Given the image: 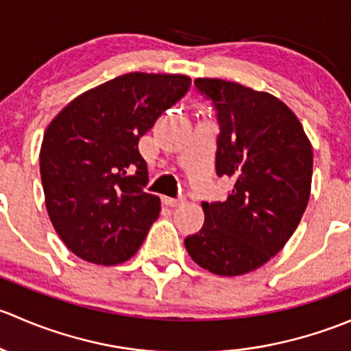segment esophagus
<instances>
[{"mask_svg":"<svg viewBox=\"0 0 351 351\" xmlns=\"http://www.w3.org/2000/svg\"><path fill=\"white\" fill-rule=\"evenodd\" d=\"M162 202H165L168 207H180V205L185 204V200H182V198H171V197H165L162 198Z\"/></svg>","mask_w":351,"mask_h":351,"instance_id":"obj_1","label":"esophagus"}]
</instances>
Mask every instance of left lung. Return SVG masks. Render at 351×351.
<instances>
[{
    "mask_svg": "<svg viewBox=\"0 0 351 351\" xmlns=\"http://www.w3.org/2000/svg\"><path fill=\"white\" fill-rule=\"evenodd\" d=\"M217 108L215 169L234 180L224 202H204L205 221L185 247L221 277L250 274L275 256L299 226L311 195L313 146L282 100L232 81L197 77Z\"/></svg>",
    "mask_w": 351,
    "mask_h": 351,
    "instance_id": "1",
    "label": "left lung"
}]
</instances>
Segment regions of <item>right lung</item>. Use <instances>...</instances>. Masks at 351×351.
I'll return each instance as SVG.
<instances>
[{
  "instance_id": "add662e5",
  "label": "right lung",
  "mask_w": 351,
  "mask_h": 351,
  "mask_svg": "<svg viewBox=\"0 0 351 351\" xmlns=\"http://www.w3.org/2000/svg\"><path fill=\"white\" fill-rule=\"evenodd\" d=\"M185 74L129 73L84 91L52 119L40 146L45 208L67 250L95 265L123 263L161 210L143 190L139 139L190 88Z\"/></svg>"
}]
</instances>
